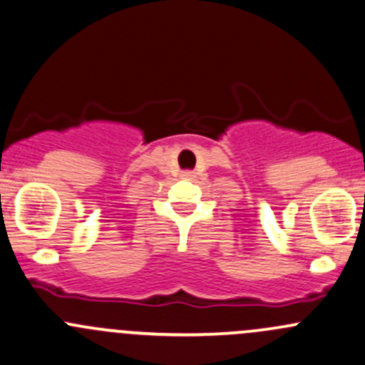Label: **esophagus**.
<instances>
[{
  "label": "esophagus",
  "instance_id": "1",
  "mask_svg": "<svg viewBox=\"0 0 365 365\" xmlns=\"http://www.w3.org/2000/svg\"><path fill=\"white\" fill-rule=\"evenodd\" d=\"M183 178H187V180H192V178H195V175L192 171H183Z\"/></svg>",
  "mask_w": 365,
  "mask_h": 365
}]
</instances>
